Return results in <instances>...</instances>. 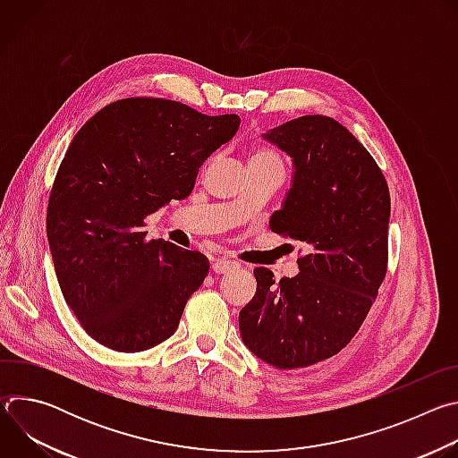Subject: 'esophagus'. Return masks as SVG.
Returning a JSON list of instances; mask_svg holds the SVG:
<instances>
[{"instance_id": "1", "label": "esophagus", "mask_w": 458, "mask_h": 458, "mask_svg": "<svg viewBox=\"0 0 458 458\" xmlns=\"http://www.w3.org/2000/svg\"><path fill=\"white\" fill-rule=\"evenodd\" d=\"M235 268H239V263H237V260H230V259H217L212 263V270L216 274H228Z\"/></svg>"}]
</instances>
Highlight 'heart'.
I'll return each mask as SVG.
<instances>
[{
	"instance_id": "obj_1",
	"label": "heart",
	"mask_w": 458,
	"mask_h": 458,
	"mask_svg": "<svg viewBox=\"0 0 458 458\" xmlns=\"http://www.w3.org/2000/svg\"><path fill=\"white\" fill-rule=\"evenodd\" d=\"M250 163H281V161L270 150H253L250 154Z\"/></svg>"
}]
</instances>
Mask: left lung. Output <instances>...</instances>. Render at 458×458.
<instances>
[{
	"instance_id": "1",
	"label": "left lung",
	"mask_w": 458,
	"mask_h": 458,
	"mask_svg": "<svg viewBox=\"0 0 458 458\" xmlns=\"http://www.w3.org/2000/svg\"><path fill=\"white\" fill-rule=\"evenodd\" d=\"M292 157L276 233L308 244L299 274L274 281L255 268L257 290L239 311L244 346L281 369L339 353L364 322L387 265L389 191L369 152L332 117L302 115L267 134Z\"/></svg>"
}]
</instances>
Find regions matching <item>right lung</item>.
<instances>
[{"label": "right lung", "mask_w": 458, "mask_h": 458, "mask_svg": "<svg viewBox=\"0 0 458 458\" xmlns=\"http://www.w3.org/2000/svg\"><path fill=\"white\" fill-rule=\"evenodd\" d=\"M239 124L235 114L128 98L94 114L72 140L50 191L47 235L63 297L99 344L136 353L177 330L210 263L199 251L145 241L141 226L188 198Z\"/></svg>", "instance_id": "obj_1"}]
</instances>
